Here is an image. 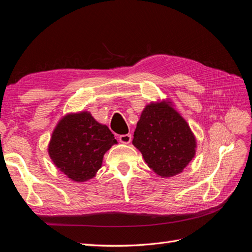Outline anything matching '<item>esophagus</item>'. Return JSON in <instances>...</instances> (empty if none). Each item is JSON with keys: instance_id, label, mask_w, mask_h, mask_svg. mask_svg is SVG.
<instances>
[{"instance_id": "esophagus-1", "label": "esophagus", "mask_w": 252, "mask_h": 252, "mask_svg": "<svg viewBox=\"0 0 252 252\" xmlns=\"http://www.w3.org/2000/svg\"><path fill=\"white\" fill-rule=\"evenodd\" d=\"M119 140H120L121 143L129 144L131 142V134H121L119 136Z\"/></svg>"}]
</instances>
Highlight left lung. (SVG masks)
Segmentation results:
<instances>
[{
    "label": "left lung",
    "mask_w": 252,
    "mask_h": 252,
    "mask_svg": "<svg viewBox=\"0 0 252 252\" xmlns=\"http://www.w3.org/2000/svg\"><path fill=\"white\" fill-rule=\"evenodd\" d=\"M132 144L149 168L163 178L182 172L195 154V139L186 121L165 102L143 110Z\"/></svg>",
    "instance_id": "obj_1"
}]
</instances>
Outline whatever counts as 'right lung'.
<instances>
[{"instance_id":"right-lung-1","label":"right lung","mask_w":252,"mask_h":252,"mask_svg":"<svg viewBox=\"0 0 252 252\" xmlns=\"http://www.w3.org/2000/svg\"><path fill=\"white\" fill-rule=\"evenodd\" d=\"M117 144L109 128L88 112L69 114L60 121L48 147L55 165L68 178L84 182L94 177L101 168L103 157Z\"/></svg>"}]
</instances>
